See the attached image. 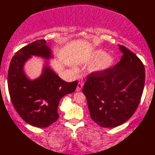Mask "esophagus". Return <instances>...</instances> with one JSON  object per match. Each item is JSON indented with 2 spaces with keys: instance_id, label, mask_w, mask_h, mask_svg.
Instances as JSON below:
<instances>
[{
  "instance_id": "esophagus-1",
  "label": "esophagus",
  "mask_w": 155,
  "mask_h": 155,
  "mask_svg": "<svg viewBox=\"0 0 155 155\" xmlns=\"http://www.w3.org/2000/svg\"><path fill=\"white\" fill-rule=\"evenodd\" d=\"M82 87H83V85H82L81 83H80V82H79V83L78 84L77 87H76V91H81V89H82Z\"/></svg>"
}]
</instances>
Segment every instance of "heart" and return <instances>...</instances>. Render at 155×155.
I'll return each mask as SVG.
<instances>
[{"mask_svg":"<svg viewBox=\"0 0 155 155\" xmlns=\"http://www.w3.org/2000/svg\"><path fill=\"white\" fill-rule=\"evenodd\" d=\"M91 59L94 63H98L93 68L97 73H103L108 71L114 66L117 58L114 56H109L107 52L101 49H97L91 54Z\"/></svg>","mask_w":155,"mask_h":155,"instance_id":"heart-1","label":"heart"}]
</instances>
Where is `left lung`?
Here are the masks:
<instances>
[{"label":"left lung","mask_w":155,"mask_h":155,"mask_svg":"<svg viewBox=\"0 0 155 155\" xmlns=\"http://www.w3.org/2000/svg\"><path fill=\"white\" fill-rule=\"evenodd\" d=\"M119 46L123 54L120 61L108 71L89 74L82 89L92 120L105 128L119 126L134 114L145 81L141 60L125 46Z\"/></svg>","instance_id":"obj_1"}]
</instances>
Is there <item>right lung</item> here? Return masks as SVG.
<instances>
[{
    "label": "right lung",
    "instance_id": "obj_1",
    "mask_svg": "<svg viewBox=\"0 0 155 155\" xmlns=\"http://www.w3.org/2000/svg\"><path fill=\"white\" fill-rule=\"evenodd\" d=\"M32 56L46 60L54 57L44 39L23 47L10 63L8 87L13 107L21 118L32 126L44 128L57 120L61 99L73 93L78 82L68 83L62 80L48 61H45L41 76L31 80L25 73L24 65Z\"/></svg>",
    "mask_w": 155,
    "mask_h": 155
}]
</instances>
